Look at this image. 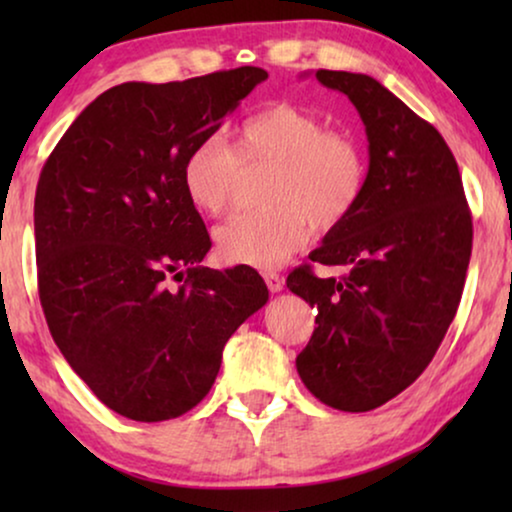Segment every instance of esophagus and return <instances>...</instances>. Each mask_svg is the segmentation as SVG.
<instances>
[{
	"label": "esophagus",
	"mask_w": 512,
	"mask_h": 512,
	"mask_svg": "<svg viewBox=\"0 0 512 512\" xmlns=\"http://www.w3.org/2000/svg\"><path fill=\"white\" fill-rule=\"evenodd\" d=\"M265 284H268V289L272 293H279L284 289V277L279 275V272H265Z\"/></svg>",
	"instance_id": "esophagus-1"
}]
</instances>
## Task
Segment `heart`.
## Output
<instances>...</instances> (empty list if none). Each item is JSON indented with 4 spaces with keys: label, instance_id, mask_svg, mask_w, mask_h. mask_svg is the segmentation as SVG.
<instances>
[{
    "label": "heart",
    "instance_id": "heart-1",
    "mask_svg": "<svg viewBox=\"0 0 512 512\" xmlns=\"http://www.w3.org/2000/svg\"><path fill=\"white\" fill-rule=\"evenodd\" d=\"M272 163L268 207L230 216L214 230L226 263L275 268L310 242L312 226L345 223L366 193L368 160L352 135L291 104H270L235 130L233 144L209 135L181 160V186L202 214L219 216L233 202L240 165Z\"/></svg>",
    "mask_w": 512,
    "mask_h": 512
}]
</instances>
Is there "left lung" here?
<instances>
[{
    "mask_svg": "<svg viewBox=\"0 0 512 512\" xmlns=\"http://www.w3.org/2000/svg\"><path fill=\"white\" fill-rule=\"evenodd\" d=\"M345 93L368 135V184L354 214L328 230L286 286L317 307L296 368L321 403L368 412L408 389L438 352L464 291L473 221L440 132L366 74L319 69Z\"/></svg>",
    "mask_w": 512,
    "mask_h": 512,
    "instance_id": "left-lung-1",
    "label": "left lung"
}]
</instances>
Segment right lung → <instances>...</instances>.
<instances>
[{
    "label": "right lung",
    "mask_w": 512,
    "mask_h": 512,
    "mask_svg": "<svg viewBox=\"0 0 512 512\" xmlns=\"http://www.w3.org/2000/svg\"><path fill=\"white\" fill-rule=\"evenodd\" d=\"M265 79L237 67L121 83L81 111L41 170L34 240L48 331L90 391L135 422L195 408L230 335L268 303L254 268H202L212 242L181 186L188 149Z\"/></svg>",
    "instance_id": "obj_1"
}]
</instances>
